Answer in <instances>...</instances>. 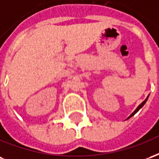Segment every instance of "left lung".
I'll return each mask as SVG.
<instances>
[{
    "label": "left lung",
    "mask_w": 159,
    "mask_h": 159,
    "mask_svg": "<svg viewBox=\"0 0 159 159\" xmlns=\"http://www.w3.org/2000/svg\"><path fill=\"white\" fill-rule=\"evenodd\" d=\"M147 99H148V97H147V99H146V100H144V101H143V102H142V103H141V104H140V106H139V107H137V108H136V109H135V110H134V112H133V113H132V114H131V115H130V116H129V117H128V118H130V117H132V116H134V114H135V113H136V112H137V111H139V110H140V108H141V107H143V106H144V105H145V104H146V102H147Z\"/></svg>",
    "instance_id": "obj_1"
}]
</instances>
